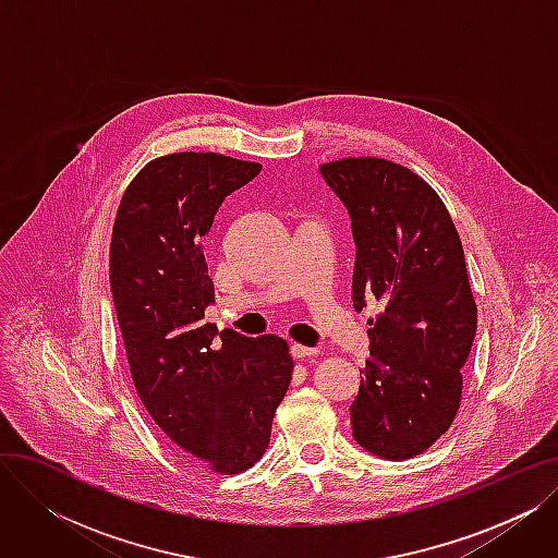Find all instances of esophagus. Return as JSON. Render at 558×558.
<instances>
[{
  "mask_svg": "<svg viewBox=\"0 0 558 558\" xmlns=\"http://www.w3.org/2000/svg\"><path fill=\"white\" fill-rule=\"evenodd\" d=\"M289 353H291V357H294V360H305V357H312V355H316L318 350H316V348H307V345H301V343H291V345H289Z\"/></svg>",
  "mask_w": 558,
  "mask_h": 558,
  "instance_id": "esophagus-1",
  "label": "esophagus"
}]
</instances>
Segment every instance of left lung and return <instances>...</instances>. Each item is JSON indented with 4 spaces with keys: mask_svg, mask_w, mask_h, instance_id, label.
Here are the masks:
<instances>
[{
    "mask_svg": "<svg viewBox=\"0 0 558 558\" xmlns=\"http://www.w3.org/2000/svg\"><path fill=\"white\" fill-rule=\"evenodd\" d=\"M318 169L350 215L353 305L383 307L368 318L353 436L375 457L412 459L452 425L477 330L459 232L441 196L398 162L343 158Z\"/></svg>",
    "mask_w": 558,
    "mask_h": 558,
    "instance_id": "1",
    "label": "left lung"
}]
</instances>
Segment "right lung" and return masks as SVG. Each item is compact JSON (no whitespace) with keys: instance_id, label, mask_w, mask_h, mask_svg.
<instances>
[{"instance_id":"obj_1","label":"right lung","mask_w":558,"mask_h":558,"mask_svg":"<svg viewBox=\"0 0 558 558\" xmlns=\"http://www.w3.org/2000/svg\"><path fill=\"white\" fill-rule=\"evenodd\" d=\"M262 165L221 154H169L126 187L110 240V291L133 385L171 441L221 475L269 448L294 362L276 335L205 324L215 284L203 238L228 194Z\"/></svg>"}]
</instances>
